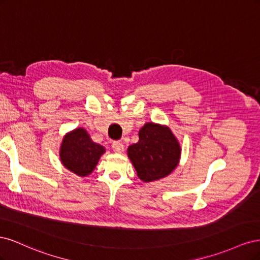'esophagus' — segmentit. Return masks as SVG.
I'll return each mask as SVG.
<instances>
[{"instance_id": "esophagus-1", "label": "esophagus", "mask_w": 260, "mask_h": 260, "mask_svg": "<svg viewBox=\"0 0 260 260\" xmlns=\"http://www.w3.org/2000/svg\"><path fill=\"white\" fill-rule=\"evenodd\" d=\"M112 147H113V151L115 153H122L123 152V144L121 142H118V141H116V142L113 143Z\"/></svg>"}]
</instances>
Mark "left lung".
Instances as JSON below:
<instances>
[{
    "label": "left lung",
    "instance_id": "8db88e82",
    "mask_svg": "<svg viewBox=\"0 0 260 260\" xmlns=\"http://www.w3.org/2000/svg\"><path fill=\"white\" fill-rule=\"evenodd\" d=\"M127 154L138 177L153 182L169 176L180 161L181 146L168 125L146 122L139 131V142Z\"/></svg>",
    "mask_w": 260,
    "mask_h": 260
}]
</instances>
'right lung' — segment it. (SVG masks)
I'll list each match as a JSON object with an SVG mask.
<instances>
[{
    "label": "right lung",
    "instance_id": "1",
    "mask_svg": "<svg viewBox=\"0 0 260 260\" xmlns=\"http://www.w3.org/2000/svg\"><path fill=\"white\" fill-rule=\"evenodd\" d=\"M105 152V147L93 142L84 128H76L62 138L59 159L69 171L79 177H86L95 169L101 156Z\"/></svg>",
    "mask_w": 260,
    "mask_h": 260
}]
</instances>
